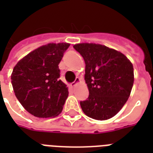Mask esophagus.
I'll use <instances>...</instances> for the list:
<instances>
[{
  "label": "esophagus",
  "instance_id": "1",
  "mask_svg": "<svg viewBox=\"0 0 153 153\" xmlns=\"http://www.w3.org/2000/svg\"><path fill=\"white\" fill-rule=\"evenodd\" d=\"M79 82H80V79L79 78H76V79H75V81L73 82L71 84V87H74V86H75L77 85V84L79 83Z\"/></svg>",
  "mask_w": 153,
  "mask_h": 153
}]
</instances>
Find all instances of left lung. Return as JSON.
<instances>
[{"instance_id":"8db88e82","label":"left lung","mask_w":153,"mask_h":153,"mask_svg":"<svg viewBox=\"0 0 153 153\" xmlns=\"http://www.w3.org/2000/svg\"><path fill=\"white\" fill-rule=\"evenodd\" d=\"M86 63L89 97L80 102L84 114L95 120L115 116L126 104L133 86L132 62L120 51L96 44L74 45Z\"/></svg>"}]
</instances>
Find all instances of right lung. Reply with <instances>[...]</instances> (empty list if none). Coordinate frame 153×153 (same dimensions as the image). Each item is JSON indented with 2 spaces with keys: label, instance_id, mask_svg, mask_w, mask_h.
<instances>
[{
  "label": "right lung",
  "instance_id": "1",
  "mask_svg": "<svg viewBox=\"0 0 153 153\" xmlns=\"http://www.w3.org/2000/svg\"><path fill=\"white\" fill-rule=\"evenodd\" d=\"M70 44H48L20 59L11 75L18 101L37 117H54L62 112L68 97L67 85L59 79V64Z\"/></svg>",
  "mask_w": 153,
  "mask_h": 153
}]
</instances>
